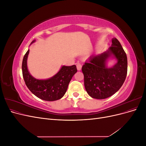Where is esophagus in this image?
Wrapping results in <instances>:
<instances>
[{
    "mask_svg": "<svg viewBox=\"0 0 146 146\" xmlns=\"http://www.w3.org/2000/svg\"><path fill=\"white\" fill-rule=\"evenodd\" d=\"M82 67V64L80 63H77V70H81Z\"/></svg>",
    "mask_w": 146,
    "mask_h": 146,
    "instance_id": "1",
    "label": "esophagus"
}]
</instances>
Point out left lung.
Listing matches in <instances>:
<instances>
[{
  "instance_id": "8db88e82",
  "label": "left lung",
  "mask_w": 146,
  "mask_h": 146,
  "mask_svg": "<svg viewBox=\"0 0 146 146\" xmlns=\"http://www.w3.org/2000/svg\"><path fill=\"white\" fill-rule=\"evenodd\" d=\"M112 54L118 62L108 68L106 63ZM82 70L85 90L91 98L104 99L116 93L124 83L127 74V58L121 43L113 38L108 50L100 55L91 56Z\"/></svg>"
}]
</instances>
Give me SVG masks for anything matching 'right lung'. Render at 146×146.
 Here are the masks:
<instances>
[{"mask_svg": "<svg viewBox=\"0 0 146 146\" xmlns=\"http://www.w3.org/2000/svg\"><path fill=\"white\" fill-rule=\"evenodd\" d=\"M29 53V50L24 56L22 70L25 85L29 90L38 98L46 101L57 100L63 98L70 80L77 71L76 66H63L52 78L47 80H38L31 76L28 71L27 60Z\"/></svg>", "mask_w": 146, "mask_h": 146, "instance_id": "1", "label": "right lung"}]
</instances>
